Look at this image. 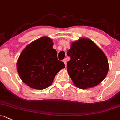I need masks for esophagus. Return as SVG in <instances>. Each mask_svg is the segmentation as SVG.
I'll return each instance as SVG.
<instances>
[{
  "instance_id": "esophagus-1",
  "label": "esophagus",
  "mask_w": 120,
  "mask_h": 120,
  "mask_svg": "<svg viewBox=\"0 0 120 120\" xmlns=\"http://www.w3.org/2000/svg\"><path fill=\"white\" fill-rule=\"evenodd\" d=\"M63 61L64 64H65V67H67V60H66V59H64V60H63Z\"/></svg>"
}]
</instances>
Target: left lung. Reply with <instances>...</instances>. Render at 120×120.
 <instances>
[{"mask_svg": "<svg viewBox=\"0 0 120 120\" xmlns=\"http://www.w3.org/2000/svg\"><path fill=\"white\" fill-rule=\"evenodd\" d=\"M68 72L75 86L86 89L99 84L109 71L108 59L103 51L87 38H81L71 45Z\"/></svg>", "mask_w": 120, "mask_h": 120, "instance_id": "8db88e82", "label": "left lung"}]
</instances>
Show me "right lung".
Wrapping results in <instances>:
<instances>
[{
  "label": "right lung",
  "mask_w": 120,
  "mask_h": 120,
  "mask_svg": "<svg viewBox=\"0 0 120 120\" xmlns=\"http://www.w3.org/2000/svg\"><path fill=\"white\" fill-rule=\"evenodd\" d=\"M53 42L48 37L34 40L22 50L17 60L18 75L30 87L42 90L53 83L58 72L65 68L58 60Z\"/></svg>",
  "instance_id": "right-lung-1"
}]
</instances>
